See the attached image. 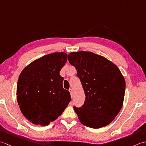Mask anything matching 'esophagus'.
I'll list each match as a JSON object with an SVG mask.
<instances>
[{"mask_svg":"<svg viewBox=\"0 0 146 146\" xmlns=\"http://www.w3.org/2000/svg\"><path fill=\"white\" fill-rule=\"evenodd\" d=\"M69 92H70V95H71V97H72V94H73V90H72V89L70 88V89L69 90Z\"/></svg>","mask_w":146,"mask_h":146,"instance_id":"obj_1","label":"esophagus"}]
</instances>
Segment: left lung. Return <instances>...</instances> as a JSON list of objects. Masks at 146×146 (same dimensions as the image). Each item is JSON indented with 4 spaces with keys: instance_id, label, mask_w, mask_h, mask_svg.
Masks as SVG:
<instances>
[{
    "instance_id": "obj_1",
    "label": "left lung",
    "mask_w": 146,
    "mask_h": 146,
    "mask_svg": "<svg viewBox=\"0 0 146 146\" xmlns=\"http://www.w3.org/2000/svg\"><path fill=\"white\" fill-rule=\"evenodd\" d=\"M68 61L77 70L85 94L80 108L74 107L82 124L98 129L109 124L122 108L125 81L117 65L89 51L71 52Z\"/></svg>"
}]
</instances>
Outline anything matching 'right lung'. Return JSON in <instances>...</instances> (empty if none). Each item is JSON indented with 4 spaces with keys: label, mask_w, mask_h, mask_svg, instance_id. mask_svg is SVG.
<instances>
[{
    "label": "right lung",
    "mask_w": 146,
    "mask_h": 146,
    "mask_svg": "<svg viewBox=\"0 0 146 146\" xmlns=\"http://www.w3.org/2000/svg\"><path fill=\"white\" fill-rule=\"evenodd\" d=\"M64 52H54L35 60L19 76L17 100L27 120L46 126L60 117L71 101L70 92L63 88L60 70L67 61Z\"/></svg>",
    "instance_id": "right-lung-1"
}]
</instances>
